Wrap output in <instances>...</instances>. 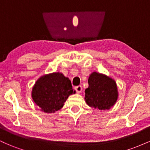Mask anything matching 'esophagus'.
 Listing matches in <instances>:
<instances>
[{
	"instance_id": "34e87169",
	"label": "esophagus",
	"mask_w": 150,
	"mask_h": 150,
	"mask_svg": "<svg viewBox=\"0 0 150 150\" xmlns=\"http://www.w3.org/2000/svg\"><path fill=\"white\" fill-rule=\"evenodd\" d=\"M75 89L76 90V92L77 93H80L82 90V87L81 85H78V86H76V87H75Z\"/></svg>"
}]
</instances>
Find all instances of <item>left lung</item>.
I'll return each instance as SVG.
<instances>
[{"label":"left lung","instance_id":"8db88e82","mask_svg":"<svg viewBox=\"0 0 150 150\" xmlns=\"http://www.w3.org/2000/svg\"><path fill=\"white\" fill-rule=\"evenodd\" d=\"M88 88L85 89V100L90 107L108 110L116 104L118 97L116 82L111 77L93 72L88 79Z\"/></svg>","mask_w":150,"mask_h":150}]
</instances>
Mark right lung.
I'll return each mask as SVG.
<instances>
[{
  "instance_id": "obj_1",
  "label": "right lung",
  "mask_w": 150,
  "mask_h": 150,
  "mask_svg": "<svg viewBox=\"0 0 150 150\" xmlns=\"http://www.w3.org/2000/svg\"><path fill=\"white\" fill-rule=\"evenodd\" d=\"M75 93L69 78L58 72L39 77L32 87V97L41 111L52 113L61 109L68 97Z\"/></svg>"
}]
</instances>
